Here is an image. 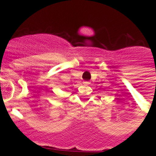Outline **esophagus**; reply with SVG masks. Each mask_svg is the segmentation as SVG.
Listing matches in <instances>:
<instances>
[{"label":"esophagus","instance_id":"34e87169","mask_svg":"<svg viewBox=\"0 0 156 156\" xmlns=\"http://www.w3.org/2000/svg\"><path fill=\"white\" fill-rule=\"evenodd\" d=\"M83 84H84V85H86V86H87V85H89V84H90V82H83Z\"/></svg>","mask_w":156,"mask_h":156}]
</instances>
